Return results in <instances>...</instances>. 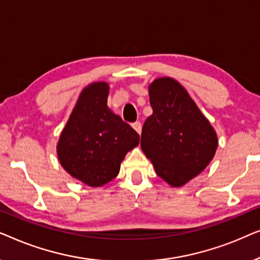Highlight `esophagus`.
Listing matches in <instances>:
<instances>
[{"instance_id":"esophagus-1","label":"esophagus","mask_w":260,"mask_h":260,"mask_svg":"<svg viewBox=\"0 0 260 260\" xmlns=\"http://www.w3.org/2000/svg\"><path fill=\"white\" fill-rule=\"evenodd\" d=\"M133 127H134L135 131H136L137 134L141 135V133H142V124H141V122L133 123Z\"/></svg>"}]
</instances>
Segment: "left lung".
I'll list each match as a JSON object with an SVG mask.
<instances>
[{"label":"left lung","instance_id":"1","mask_svg":"<svg viewBox=\"0 0 260 260\" xmlns=\"http://www.w3.org/2000/svg\"><path fill=\"white\" fill-rule=\"evenodd\" d=\"M149 101L152 115L142 129L141 148L159 177L181 187L214 157L216 133L186 88L173 78L152 81Z\"/></svg>","mask_w":260,"mask_h":260}]
</instances>
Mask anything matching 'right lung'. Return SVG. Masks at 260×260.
I'll return each instance as SVG.
<instances>
[{
    "instance_id": "right-lung-1",
    "label": "right lung",
    "mask_w": 260,
    "mask_h": 260,
    "mask_svg": "<svg viewBox=\"0 0 260 260\" xmlns=\"http://www.w3.org/2000/svg\"><path fill=\"white\" fill-rule=\"evenodd\" d=\"M109 85L85 87L60 135V165L91 187H101L118 175L126 152L140 143V135L108 108Z\"/></svg>"
}]
</instances>
